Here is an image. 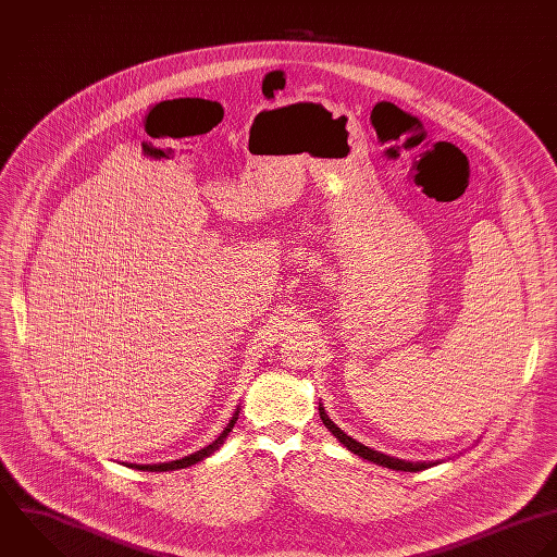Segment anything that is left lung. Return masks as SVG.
<instances>
[{
    "mask_svg": "<svg viewBox=\"0 0 557 557\" xmlns=\"http://www.w3.org/2000/svg\"><path fill=\"white\" fill-rule=\"evenodd\" d=\"M319 414H321V421H323V425L341 441V445H345L351 454H356V456H360V458H364V460H369V462H375V465H380V467H386V469H393V471H406V473H417V471H425V469H430V467H434V465H438V462H410V460H399V458H393V456H386V454H382V451H373L371 447H364L362 443H358L356 438H351V436H347L330 417H327V412H325V408H323V404H319Z\"/></svg>",
    "mask_w": 557,
    "mask_h": 557,
    "instance_id": "1",
    "label": "left lung"
}]
</instances>
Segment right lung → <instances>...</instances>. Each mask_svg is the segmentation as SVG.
I'll return each mask as SVG.
<instances>
[{"instance_id": "add662e5", "label": "right lung", "mask_w": 557, "mask_h": 557, "mask_svg": "<svg viewBox=\"0 0 557 557\" xmlns=\"http://www.w3.org/2000/svg\"><path fill=\"white\" fill-rule=\"evenodd\" d=\"M238 421V408H236V412H234V417L230 419V423L223 428V432L208 445V447H203V449H199V451H195V454H190V456H186V458H182V460H173V462H162V465H129L132 469H138V471H151V473H164V471H175V469H186V467H190V465H197V462H201L203 458H208V456H212L223 443H225V438H227V434L232 432V428H234V423Z\"/></svg>"}]
</instances>
